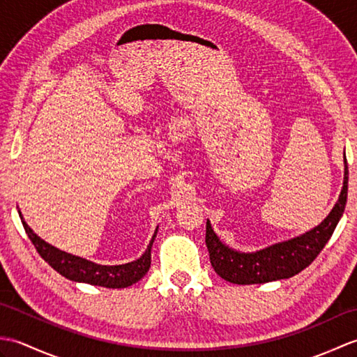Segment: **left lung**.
<instances>
[{"label":"left lung","mask_w":357,"mask_h":357,"mask_svg":"<svg viewBox=\"0 0 357 357\" xmlns=\"http://www.w3.org/2000/svg\"><path fill=\"white\" fill-rule=\"evenodd\" d=\"M344 162V187L335 207L319 225L298 238L279 242L255 253H242L219 241L218 234L211 229L210 221H207L206 244L211 267L218 275L231 284L250 285L288 279L307 268L322 252L335 231L339 219L344 215L348 193V165L345 158Z\"/></svg>","instance_id":"1"}]
</instances>
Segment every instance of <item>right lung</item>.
I'll use <instances>...</instances> for the list:
<instances>
[{
    "instance_id": "add662e5",
    "label": "right lung",
    "mask_w": 357,
    "mask_h": 357,
    "mask_svg": "<svg viewBox=\"0 0 357 357\" xmlns=\"http://www.w3.org/2000/svg\"><path fill=\"white\" fill-rule=\"evenodd\" d=\"M18 213L21 218L22 227H24L27 236L32 241L36 252L40 253V256L53 270H56L59 275H63L67 279L75 280V282H86L90 285H100L105 288H126L138 282L141 278L146 276V273L150 268V252L151 245H153V241L156 238L158 229L155 230V234L151 236L147 250L144 252L139 259L123 265H100L92 261L82 259L79 256L66 253L63 250L47 244V242L43 241L26 224L24 219H22L21 211H18Z\"/></svg>"
}]
</instances>
